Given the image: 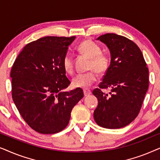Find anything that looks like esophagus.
<instances>
[{"label":"esophagus","instance_id":"1","mask_svg":"<svg viewBox=\"0 0 160 160\" xmlns=\"http://www.w3.org/2000/svg\"><path fill=\"white\" fill-rule=\"evenodd\" d=\"M91 90H89V89H84V96H89V95H91Z\"/></svg>","mask_w":160,"mask_h":160}]
</instances>
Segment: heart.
I'll list each match as a JSON object with an SVG mask.
<instances>
[{"instance_id": "1", "label": "heart", "mask_w": 160, "mask_h": 160, "mask_svg": "<svg viewBox=\"0 0 160 160\" xmlns=\"http://www.w3.org/2000/svg\"><path fill=\"white\" fill-rule=\"evenodd\" d=\"M78 50L83 55L89 58L88 70L90 71L76 75L72 79V84L76 88H88L97 80V71L103 74L111 65V58L108 54L102 52L101 47L91 40L84 41L78 45ZM62 67L67 73H73V61L71 54H66L62 60Z\"/></svg>"}]
</instances>
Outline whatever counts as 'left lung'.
<instances>
[{
  "mask_svg": "<svg viewBox=\"0 0 160 160\" xmlns=\"http://www.w3.org/2000/svg\"><path fill=\"white\" fill-rule=\"evenodd\" d=\"M97 40L110 50L111 65L99 88L92 92L98 100L94 119L102 128H124L141 110L148 88V69L141 49L126 37L106 33ZM105 88L110 89L109 94L102 92Z\"/></svg>",
  "mask_w": 160,
  "mask_h": 160,
  "instance_id": "8db88e82",
  "label": "left lung"
}]
</instances>
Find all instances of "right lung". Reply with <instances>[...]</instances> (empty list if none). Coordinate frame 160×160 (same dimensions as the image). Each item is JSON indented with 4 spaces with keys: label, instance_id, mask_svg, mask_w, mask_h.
Here are the masks:
<instances>
[{
    "label": "right lung",
    "instance_id": "obj_1",
    "mask_svg": "<svg viewBox=\"0 0 160 160\" xmlns=\"http://www.w3.org/2000/svg\"><path fill=\"white\" fill-rule=\"evenodd\" d=\"M72 37L46 36L23 48L11 71L12 99L25 122L41 134H54L68 124L82 89L65 92L71 84L62 60Z\"/></svg>",
    "mask_w": 160,
    "mask_h": 160
}]
</instances>
